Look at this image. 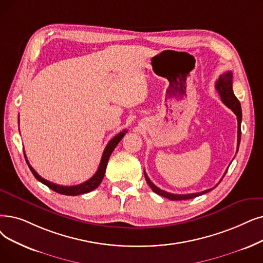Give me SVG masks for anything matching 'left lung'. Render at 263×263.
Wrapping results in <instances>:
<instances>
[{
	"label": "left lung",
	"mask_w": 263,
	"mask_h": 263,
	"mask_svg": "<svg viewBox=\"0 0 263 263\" xmlns=\"http://www.w3.org/2000/svg\"><path fill=\"white\" fill-rule=\"evenodd\" d=\"M232 78H233V75H232V72L231 71H228L227 73H224L223 75H221L218 81L216 82V90L218 91V93L221 98V101L223 102V104H226L228 107H229L235 115L237 117V151H238V146H239V142H241V122H242V108H241V103H239V101L237 100V98L234 96V92H233V89H232ZM228 171V170H227ZM227 171L224 172L222 178L224 177ZM144 175H145V178H146V181L147 184L149 185V187L153 189L154 192H156L157 195L161 196V197H164L168 200H172V201H181V200H189V199H193L196 197H199L201 195H204V193H206L209 191H211L212 189H214L215 187L218 186V184H217L214 188L212 189H209V190H205V191H202V192H197V193H189V195H175V193H170V192H166L164 190H161L160 188H158L156 185H154L153 182L151 181V179L148 178L146 172L144 171Z\"/></svg>",
	"instance_id": "8db88e82"
}]
</instances>
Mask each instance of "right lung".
I'll return each mask as SVG.
<instances>
[{
  "label": "right lung",
  "mask_w": 263,
  "mask_h": 263,
  "mask_svg": "<svg viewBox=\"0 0 263 263\" xmlns=\"http://www.w3.org/2000/svg\"><path fill=\"white\" fill-rule=\"evenodd\" d=\"M19 121V120H18ZM19 123V122H18ZM127 133V130H123L122 132L118 133L116 136H114V138L108 142V144L106 145L105 149L103 152V155H102V159H101V162H100V165H99V168L96 172V174L91 177L90 179H88L87 181L85 182H82V184L79 185H75V186H61V185H57V184H53V182L51 181H48L46 179H44L43 177H41L37 173L36 171L34 170L29 161L28 159L26 157V154H25V158H26V161L29 165V168L31 170L32 174L34 175V177H35L39 181H41L42 184L46 185L48 188H50L51 190L55 191L60 193V195H65V196H78V195H84V193H87V192H90L95 190L96 188L99 187V185L102 182V180H103L104 178V174H105V171H106V166H107V162H108V159L112 153V151L115 149V147L118 145V143L122 140V138L124 136V134Z\"/></svg>",
  "instance_id": "add662e5"
}]
</instances>
